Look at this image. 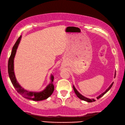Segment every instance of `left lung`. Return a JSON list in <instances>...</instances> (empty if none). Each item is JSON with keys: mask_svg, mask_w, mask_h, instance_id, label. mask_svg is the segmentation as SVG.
<instances>
[{"mask_svg": "<svg viewBox=\"0 0 125 125\" xmlns=\"http://www.w3.org/2000/svg\"><path fill=\"white\" fill-rule=\"evenodd\" d=\"M115 76H116V73H115ZM113 83H114V82L112 83L111 84V85L108 87V88L104 92H103V93H102L101 94H100V95L99 96H98L96 97L97 99H99L100 98H101V97L103 96L106 93H107V92L109 90V89H110L111 88V87H112V85H113ZM73 88L75 94H76L77 96H78V97H79L80 99H81V100H82L85 101H86V102H94V101H95V100H94V99H89V98H87V97H84V96H83L82 95H81V94L80 93H79V92L77 90V89L75 88V87H74V85H73Z\"/></svg>", "mask_w": 125, "mask_h": 125, "instance_id": "1", "label": "left lung"}]
</instances>
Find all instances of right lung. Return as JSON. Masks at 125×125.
Instances as JSON below:
<instances>
[{"label": "right lung", "mask_w": 125, "mask_h": 125, "mask_svg": "<svg viewBox=\"0 0 125 125\" xmlns=\"http://www.w3.org/2000/svg\"><path fill=\"white\" fill-rule=\"evenodd\" d=\"M21 39V35L19 37L16 43L14 44L13 46L12 52H11V55L9 57L8 60V74L10 78V80L12 83V85L16 89L17 91L22 96L29 100H31L35 101H42L45 99H47L48 97H50L52 93H53L54 90V86L53 85L54 81V76L52 74L51 75V82L44 90L42 91L41 92H32L29 91L24 89L22 86L19 84V83L16 80V77L14 73V58L15 55L16 53V51L18 45L19 44Z\"/></svg>", "instance_id": "1"}]
</instances>
